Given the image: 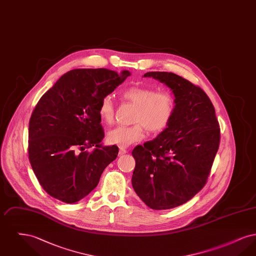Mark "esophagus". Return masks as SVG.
I'll use <instances>...</instances> for the list:
<instances>
[{
    "label": "esophagus",
    "mask_w": 256,
    "mask_h": 256,
    "mask_svg": "<svg viewBox=\"0 0 256 256\" xmlns=\"http://www.w3.org/2000/svg\"><path fill=\"white\" fill-rule=\"evenodd\" d=\"M124 154H126V150L124 148H120L119 150V156H124Z\"/></svg>",
    "instance_id": "obj_1"
}]
</instances>
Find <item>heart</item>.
<instances>
[{
	"label": "heart",
	"instance_id": "b5f03b06",
	"mask_svg": "<svg viewBox=\"0 0 256 256\" xmlns=\"http://www.w3.org/2000/svg\"><path fill=\"white\" fill-rule=\"evenodd\" d=\"M122 97L136 106L135 124L130 126H119L108 132L106 139L111 145L128 146L144 138V128L156 134L169 124L174 111V98L168 92H156L148 87L134 86L122 93ZM98 113L102 121L110 124L114 118V104L110 96L100 100Z\"/></svg>",
	"mask_w": 256,
	"mask_h": 256
}]
</instances>
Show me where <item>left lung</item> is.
<instances>
[{
	"label": "left lung",
	"instance_id": "left-lung-1",
	"mask_svg": "<svg viewBox=\"0 0 256 256\" xmlns=\"http://www.w3.org/2000/svg\"><path fill=\"white\" fill-rule=\"evenodd\" d=\"M170 88L174 111L158 136L135 146L132 187L154 210L180 206L206 185L218 152L220 126L206 92L189 80L168 72H148Z\"/></svg>",
	"mask_w": 256,
	"mask_h": 256
}]
</instances>
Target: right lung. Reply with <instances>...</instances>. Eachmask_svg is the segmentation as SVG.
<instances>
[{
    "label": "right lung",
    "mask_w": 256,
    "mask_h": 256,
    "mask_svg": "<svg viewBox=\"0 0 256 256\" xmlns=\"http://www.w3.org/2000/svg\"><path fill=\"white\" fill-rule=\"evenodd\" d=\"M130 73L74 69L64 74L37 102L28 124V159L42 188L74 204L94 190L119 148L102 146L100 102ZM95 146L91 152L86 148Z\"/></svg>",
    "instance_id": "obj_1"
}]
</instances>
